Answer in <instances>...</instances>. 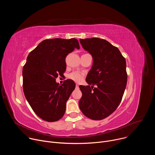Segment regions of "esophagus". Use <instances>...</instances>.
Segmentation results:
<instances>
[{"label": "esophagus", "mask_w": 155, "mask_h": 155, "mask_svg": "<svg viewBox=\"0 0 155 155\" xmlns=\"http://www.w3.org/2000/svg\"><path fill=\"white\" fill-rule=\"evenodd\" d=\"M76 87H77V88H78V87H79V85L77 84H76Z\"/></svg>", "instance_id": "1"}]
</instances>
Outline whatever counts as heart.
I'll use <instances>...</instances> for the list:
<instances>
[{"label":"heart","instance_id":"heart-1","mask_svg":"<svg viewBox=\"0 0 155 155\" xmlns=\"http://www.w3.org/2000/svg\"><path fill=\"white\" fill-rule=\"evenodd\" d=\"M84 76V75L83 73H81L80 72H74L70 74L69 77L74 81L79 83L83 80Z\"/></svg>","mask_w":155,"mask_h":155}]
</instances>
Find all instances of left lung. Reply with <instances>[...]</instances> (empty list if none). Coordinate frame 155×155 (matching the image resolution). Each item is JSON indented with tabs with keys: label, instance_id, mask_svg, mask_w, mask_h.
Masks as SVG:
<instances>
[{
	"label": "left lung",
	"instance_id": "left-lung-1",
	"mask_svg": "<svg viewBox=\"0 0 155 155\" xmlns=\"http://www.w3.org/2000/svg\"><path fill=\"white\" fill-rule=\"evenodd\" d=\"M80 41L93 58L86 81L97 87L79 86L82 93L79 107L86 117L101 120L114 112L121 101L127 78L126 59L117 47L104 39L80 38Z\"/></svg>",
	"mask_w": 155,
	"mask_h": 155
}]
</instances>
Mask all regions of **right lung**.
Listing matches in <instances>:
<instances>
[{
  "mask_svg": "<svg viewBox=\"0 0 155 155\" xmlns=\"http://www.w3.org/2000/svg\"><path fill=\"white\" fill-rule=\"evenodd\" d=\"M75 48L80 49L76 38L46 39L30 52L23 69V91L35 114L48 122L60 120L75 83L56 82L66 69L65 58Z\"/></svg>",
  "mask_w": 155,
  "mask_h": 155,
  "instance_id": "1",
  "label": "right lung"
}]
</instances>
